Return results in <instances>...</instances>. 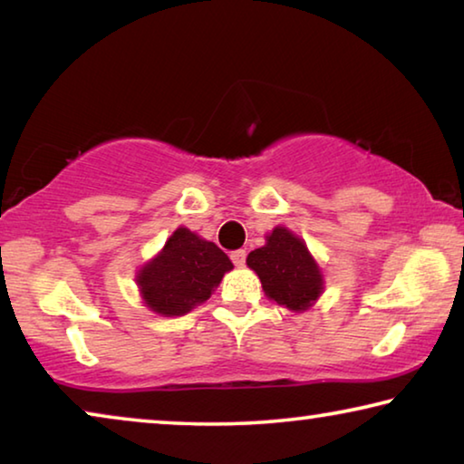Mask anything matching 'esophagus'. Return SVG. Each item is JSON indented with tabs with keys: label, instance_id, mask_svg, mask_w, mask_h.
Masks as SVG:
<instances>
[{
	"label": "esophagus",
	"instance_id": "34e87169",
	"mask_svg": "<svg viewBox=\"0 0 464 464\" xmlns=\"http://www.w3.org/2000/svg\"><path fill=\"white\" fill-rule=\"evenodd\" d=\"M246 257H247L246 249H237L231 254V262L237 266V268H241V266H246Z\"/></svg>",
	"mask_w": 464,
	"mask_h": 464
}]
</instances>
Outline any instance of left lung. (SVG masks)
I'll return each mask as SVG.
<instances>
[{
	"mask_svg": "<svg viewBox=\"0 0 464 464\" xmlns=\"http://www.w3.org/2000/svg\"><path fill=\"white\" fill-rule=\"evenodd\" d=\"M247 266L260 276L266 296L290 311L309 309L324 288L307 246L285 227H276L264 247L251 251Z\"/></svg>",
	"mask_w": 464,
	"mask_h": 464,
	"instance_id": "1",
	"label": "left lung"
}]
</instances>
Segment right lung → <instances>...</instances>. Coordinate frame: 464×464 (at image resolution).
I'll use <instances>...</instances> for the list:
<instances>
[{"label": "right lung", "mask_w": 464, "mask_h": 464, "mask_svg": "<svg viewBox=\"0 0 464 464\" xmlns=\"http://www.w3.org/2000/svg\"><path fill=\"white\" fill-rule=\"evenodd\" d=\"M231 268L223 249L179 227L161 254L139 272L137 285L151 311L168 317L184 315L207 301Z\"/></svg>", "instance_id": "right-lung-1"}]
</instances>
